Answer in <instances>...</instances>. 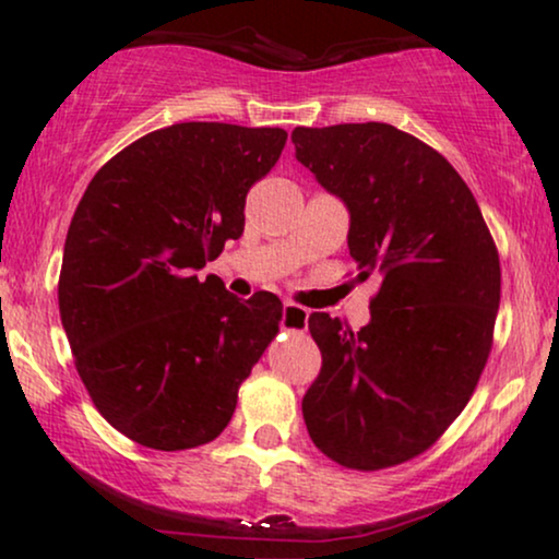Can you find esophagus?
<instances>
[{"mask_svg":"<svg viewBox=\"0 0 559 559\" xmlns=\"http://www.w3.org/2000/svg\"><path fill=\"white\" fill-rule=\"evenodd\" d=\"M308 318H310V310H305L302 305H295V302L282 305L280 323L282 328H287V331H305V328H308Z\"/></svg>","mask_w":559,"mask_h":559,"instance_id":"1","label":"esophagus"}]
</instances>
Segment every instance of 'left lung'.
<instances>
[{
	"instance_id": "obj_1",
	"label": "left lung",
	"mask_w": 559,
	"mask_h": 559,
	"mask_svg": "<svg viewBox=\"0 0 559 559\" xmlns=\"http://www.w3.org/2000/svg\"><path fill=\"white\" fill-rule=\"evenodd\" d=\"M295 157L348 211L358 280L379 274L371 320L348 331L312 312L323 366L302 396L316 445L379 471L432 445L484 371L501 270L486 221L455 167L381 121L297 127Z\"/></svg>"
}]
</instances>
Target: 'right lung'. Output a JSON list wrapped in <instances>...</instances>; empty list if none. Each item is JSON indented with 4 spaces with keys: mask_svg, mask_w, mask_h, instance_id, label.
<instances>
[{
    "mask_svg": "<svg viewBox=\"0 0 559 559\" xmlns=\"http://www.w3.org/2000/svg\"><path fill=\"white\" fill-rule=\"evenodd\" d=\"M285 142L280 127L157 129L111 157L73 213L58 282L63 331L96 409L144 448L218 438L280 331L277 295L241 300L198 272L243 234L249 188Z\"/></svg>",
    "mask_w": 559,
    "mask_h": 559,
    "instance_id": "right-lung-1",
    "label": "right lung"
}]
</instances>
